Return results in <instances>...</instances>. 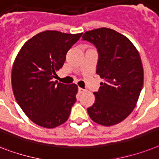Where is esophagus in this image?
<instances>
[{
	"mask_svg": "<svg viewBox=\"0 0 159 159\" xmlns=\"http://www.w3.org/2000/svg\"><path fill=\"white\" fill-rule=\"evenodd\" d=\"M78 91H79V93H84V92L85 90H84V89H81V88H79Z\"/></svg>",
	"mask_w": 159,
	"mask_h": 159,
	"instance_id": "esophagus-1",
	"label": "esophagus"
}]
</instances>
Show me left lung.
<instances>
[{
	"instance_id": "1",
	"label": "left lung",
	"mask_w": 159,
	"mask_h": 159,
	"mask_svg": "<svg viewBox=\"0 0 159 159\" xmlns=\"http://www.w3.org/2000/svg\"><path fill=\"white\" fill-rule=\"evenodd\" d=\"M82 38L98 49L97 74L104 80L88 108L89 117L101 125H115L132 112L141 93L144 71L140 54L128 38L110 28L86 31Z\"/></svg>"
}]
</instances>
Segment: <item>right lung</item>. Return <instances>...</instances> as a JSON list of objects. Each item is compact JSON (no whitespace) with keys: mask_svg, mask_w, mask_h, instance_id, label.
Wrapping results in <instances>:
<instances>
[{"mask_svg":"<svg viewBox=\"0 0 159 159\" xmlns=\"http://www.w3.org/2000/svg\"><path fill=\"white\" fill-rule=\"evenodd\" d=\"M83 33L45 31L34 35L21 48L12 68L14 98L35 124L53 128L69 118L76 102L78 86L53 81L67 51Z\"/></svg>","mask_w":159,"mask_h":159,"instance_id":"right-lung-1","label":"right lung"}]
</instances>
